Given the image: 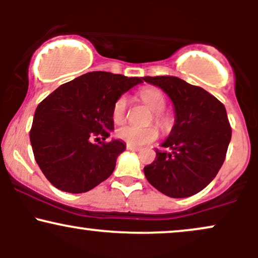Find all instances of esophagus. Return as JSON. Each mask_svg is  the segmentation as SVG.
I'll return each instance as SVG.
<instances>
[{"mask_svg": "<svg viewBox=\"0 0 258 258\" xmlns=\"http://www.w3.org/2000/svg\"><path fill=\"white\" fill-rule=\"evenodd\" d=\"M126 148H127V149H128V150H133V152H139V150H141V148H139V147L131 146V144H127Z\"/></svg>", "mask_w": 258, "mask_h": 258, "instance_id": "obj_1", "label": "esophagus"}]
</instances>
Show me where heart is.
<instances>
[{
  "label": "heart",
  "mask_w": 258,
  "mask_h": 258,
  "mask_svg": "<svg viewBox=\"0 0 258 258\" xmlns=\"http://www.w3.org/2000/svg\"><path fill=\"white\" fill-rule=\"evenodd\" d=\"M142 102L146 104L153 112L154 122L158 125L164 132H167L171 128L170 117L165 114L164 110L166 108V97L155 87H147L139 92ZM127 109H128V99L126 96H120L114 102L111 109V119L116 125H121L125 122L127 116ZM116 136L121 141L126 142L127 144H131L135 147L146 146L148 143H152L159 136V131L156 127L149 126L146 128H139V127L125 126L117 130Z\"/></svg>",
  "instance_id": "obj_1"
}]
</instances>
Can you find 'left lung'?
<instances>
[{"mask_svg": "<svg viewBox=\"0 0 258 258\" xmlns=\"http://www.w3.org/2000/svg\"><path fill=\"white\" fill-rule=\"evenodd\" d=\"M168 94L176 123L156 158L144 167L148 182L170 198H188L210 184L226 160L232 127L223 103L174 76H146Z\"/></svg>", "mask_w": 258, "mask_h": 258, "instance_id": "left-lung-1", "label": "left lung"}]
</instances>
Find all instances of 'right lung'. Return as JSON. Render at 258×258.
Segmentation results:
<instances>
[{
    "label": "right lung",
    "mask_w": 258,
    "mask_h": 258,
    "mask_svg": "<svg viewBox=\"0 0 258 258\" xmlns=\"http://www.w3.org/2000/svg\"><path fill=\"white\" fill-rule=\"evenodd\" d=\"M141 78L92 72L59 86L35 111L30 142L35 160L59 190L86 193L110 177L126 149L115 139L112 104Z\"/></svg>",
    "instance_id": "obj_1"
}]
</instances>
